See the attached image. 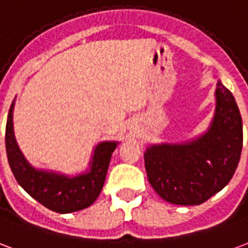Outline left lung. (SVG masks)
<instances>
[{
    "label": "left lung",
    "mask_w": 248,
    "mask_h": 248,
    "mask_svg": "<svg viewBox=\"0 0 248 248\" xmlns=\"http://www.w3.org/2000/svg\"><path fill=\"white\" fill-rule=\"evenodd\" d=\"M242 146V117L235 98L218 81L216 111L208 131L189 142L147 147L144 166L148 181L168 202L200 205L232 180Z\"/></svg>",
    "instance_id": "obj_1"
}]
</instances>
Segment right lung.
<instances>
[{
	"label": "right lung",
	"instance_id": "right-lung-1",
	"mask_svg": "<svg viewBox=\"0 0 248 248\" xmlns=\"http://www.w3.org/2000/svg\"><path fill=\"white\" fill-rule=\"evenodd\" d=\"M13 101L6 122V154L9 166L18 184L32 199L56 213H72L91 206L105 183L111 154L118 142H101L94 148L91 166L85 173L69 177L52 170H36L29 164L16 144L13 130Z\"/></svg>",
	"mask_w": 248,
	"mask_h": 248
}]
</instances>
